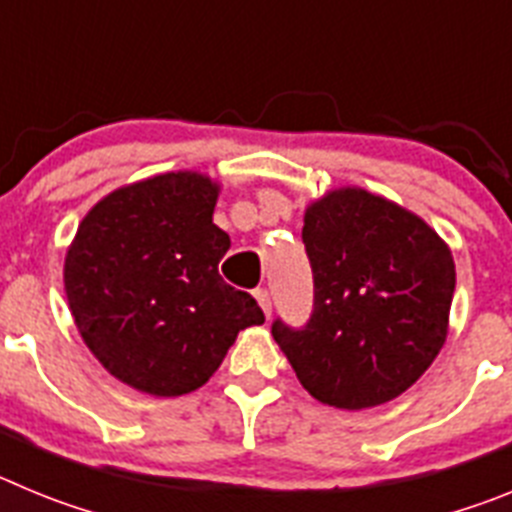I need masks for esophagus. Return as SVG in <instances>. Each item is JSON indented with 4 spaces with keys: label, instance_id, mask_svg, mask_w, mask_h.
Returning <instances> with one entry per match:
<instances>
[{
    "label": "esophagus",
    "instance_id": "obj_1",
    "mask_svg": "<svg viewBox=\"0 0 512 512\" xmlns=\"http://www.w3.org/2000/svg\"><path fill=\"white\" fill-rule=\"evenodd\" d=\"M253 297H256V302H259V305H261L264 315H266V318H269V315H271V297H269V292H266V289H256V292H253Z\"/></svg>",
    "mask_w": 512,
    "mask_h": 512
}]
</instances>
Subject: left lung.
I'll return each mask as SVG.
<instances>
[{"label":"left lung","mask_w":512,"mask_h":512,"mask_svg":"<svg viewBox=\"0 0 512 512\" xmlns=\"http://www.w3.org/2000/svg\"><path fill=\"white\" fill-rule=\"evenodd\" d=\"M315 310L271 336L323 405L377 408L410 390L449 336L456 266L449 243L408 207L336 187L305 207Z\"/></svg>","instance_id":"left-lung-1"}]
</instances>
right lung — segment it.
I'll return each instance as SVG.
<instances>
[{
    "instance_id": "obj_1",
    "label": "right lung",
    "mask_w": 512,
    "mask_h": 512,
    "mask_svg": "<svg viewBox=\"0 0 512 512\" xmlns=\"http://www.w3.org/2000/svg\"><path fill=\"white\" fill-rule=\"evenodd\" d=\"M220 184L166 171L104 194L63 261L79 336L122 384L153 397L200 390L243 328L264 323L248 292L223 282L230 248L212 223Z\"/></svg>"
}]
</instances>
